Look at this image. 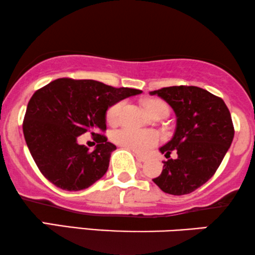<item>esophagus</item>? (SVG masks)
<instances>
[{"label": "esophagus", "mask_w": 255, "mask_h": 255, "mask_svg": "<svg viewBox=\"0 0 255 255\" xmlns=\"http://www.w3.org/2000/svg\"><path fill=\"white\" fill-rule=\"evenodd\" d=\"M134 156H135V159H137L138 161H140V163H144V161L146 160V157L140 156V154H138V153H134Z\"/></svg>", "instance_id": "esophagus-1"}]
</instances>
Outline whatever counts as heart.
Listing matches in <instances>:
<instances>
[{"mask_svg":"<svg viewBox=\"0 0 255 255\" xmlns=\"http://www.w3.org/2000/svg\"><path fill=\"white\" fill-rule=\"evenodd\" d=\"M123 102H118L109 108L107 112V121L109 124L115 125L120 121L122 110H123ZM144 108L147 114L152 116L160 110L168 112L167 105L159 99H147L144 102ZM112 140L120 146L130 150L134 153H146L150 148L154 147L159 143V135L154 131H140L133 130L130 128H120L112 134Z\"/></svg>","mask_w":255,"mask_h":255,"instance_id":"1","label":"heart"}]
</instances>
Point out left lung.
Wrapping results in <instances>:
<instances>
[{"label": "left lung", "instance_id": "8db88e82", "mask_svg": "<svg viewBox=\"0 0 255 255\" xmlns=\"http://www.w3.org/2000/svg\"><path fill=\"white\" fill-rule=\"evenodd\" d=\"M163 98L177 116L172 139L159 151L176 159L163 161L160 176L153 183L165 193L183 196L211 179L234 137L230 110L220 97L198 87H168L151 91Z\"/></svg>", "mask_w": 255, "mask_h": 255}]
</instances>
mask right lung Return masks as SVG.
I'll use <instances>...</instances> for the list:
<instances>
[{
	"instance_id": "add662e5",
	"label": "right lung",
	"mask_w": 255,
	"mask_h": 255,
	"mask_svg": "<svg viewBox=\"0 0 255 255\" xmlns=\"http://www.w3.org/2000/svg\"><path fill=\"white\" fill-rule=\"evenodd\" d=\"M131 88H114L92 79L58 78L32 95L26 107L23 133L41 173L62 190L88 188L107 173L116 146L99 132L107 130V111L130 96ZM90 133L94 151L77 141Z\"/></svg>"
}]
</instances>
